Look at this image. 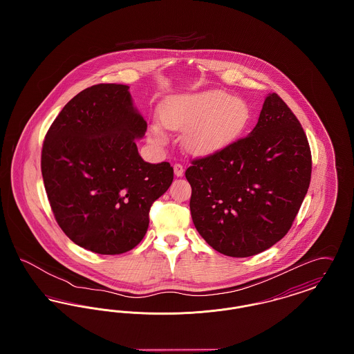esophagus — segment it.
Wrapping results in <instances>:
<instances>
[{"instance_id": "34e87169", "label": "esophagus", "mask_w": 354, "mask_h": 354, "mask_svg": "<svg viewBox=\"0 0 354 354\" xmlns=\"http://www.w3.org/2000/svg\"><path fill=\"white\" fill-rule=\"evenodd\" d=\"M174 174L179 178V176H183V174H185V169H183V166L182 165H179V163H176V165H174Z\"/></svg>"}]
</instances>
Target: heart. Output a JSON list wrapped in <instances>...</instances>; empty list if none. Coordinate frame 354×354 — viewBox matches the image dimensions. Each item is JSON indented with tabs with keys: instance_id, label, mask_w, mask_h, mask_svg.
I'll return each instance as SVG.
<instances>
[{
	"instance_id": "b5f03b06",
	"label": "heart",
	"mask_w": 354,
	"mask_h": 354,
	"mask_svg": "<svg viewBox=\"0 0 354 354\" xmlns=\"http://www.w3.org/2000/svg\"><path fill=\"white\" fill-rule=\"evenodd\" d=\"M251 118L248 103L223 90H205L169 97L159 107L160 123L171 131H185L183 145L188 151L209 155L234 143ZM149 139L163 146L167 135L153 123Z\"/></svg>"
}]
</instances>
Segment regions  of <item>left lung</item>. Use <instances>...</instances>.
<instances>
[{
    "mask_svg": "<svg viewBox=\"0 0 354 354\" xmlns=\"http://www.w3.org/2000/svg\"><path fill=\"white\" fill-rule=\"evenodd\" d=\"M310 172L312 155L299 119L276 93L268 94L248 136L185 169L195 228L223 254L263 252L290 230Z\"/></svg>",
    "mask_w": 354,
    "mask_h": 354,
    "instance_id": "8db88e82",
    "label": "left lung"
}]
</instances>
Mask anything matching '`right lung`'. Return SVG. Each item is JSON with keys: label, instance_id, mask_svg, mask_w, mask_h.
<instances>
[{"label": "right lung", "instance_id": "right-lung-1", "mask_svg": "<svg viewBox=\"0 0 354 354\" xmlns=\"http://www.w3.org/2000/svg\"><path fill=\"white\" fill-rule=\"evenodd\" d=\"M129 88H84L54 119L42 146L54 218L71 241L100 254L127 252L140 243L152 203L174 179L169 163H147L138 152L147 123Z\"/></svg>", "mask_w": 354, "mask_h": 354}]
</instances>
